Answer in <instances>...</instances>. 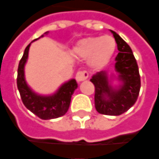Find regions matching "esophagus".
Here are the masks:
<instances>
[{
	"instance_id": "1",
	"label": "esophagus",
	"mask_w": 159,
	"mask_h": 159,
	"mask_svg": "<svg viewBox=\"0 0 159 159\" xmlns=\"http://www.w3.org/2000/svg\"><path fill=\"white\" fill-rule=\"evenodd\" d=\"M89 76V74L86 72V71H79L77 74H76V76H75V79L76 80L79 82L83 81L86 80Z\"/></svg>"
}]
</instances>
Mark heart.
Returning a JSON list of instances; mask_svg holds the SVG:
<instances>
[{"mask_svg": "<svg viewBox=\"0 0 159 159\" xmlns=\"http://www.w3.org/2000/svg\"><path fill=\"white\" fill-rule=\"evenodd\" d=\"M116 43L113 37L96 36L82 39L74 48L76 55L82 58H88L92 67L99 68L105 66L113 56Z\"/></svg>", "mask_w": 159, "mask_h": 159, "instance_id": "obj_1", "label": "heart"}]
</instances>
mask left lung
<instances>
[{
    "label": "left lung",
    "mask_w": 159,
    "mask_h": 159,
    "mask_svg": "<svg viewBox=\"0 0 159 159\" xmlns=\"http://www.w3.org/2000/svg\"><path fill=\"white\" fill-rule=\"evenodd\" d=\"M118 54L116 57V71L121 85L114 89L105 72L97 73L90 80L95 86L94 102L97 111L107 116H120L128 111L137 101L140 90L139 67L131 48L115 31Z\"/></svg>",
    "instance_id": "1"
}]
</instances>
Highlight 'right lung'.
<instances>
[{
	"mask_svg": "<svg viewBox=\"0 0 159 159\" xmlns=\"http://www.w3.org/2000/svg\"><path fill=\"white\" fill-rule=\"evenodd\" d=\"M30 45L31 43L25 48L23 56L20 61L17 76V86L24 105L43 120L62 116L68 110L72 95L78 87L77 82L75 80H71L63 84L55 94L51 96H40L32 92L26 84L24 75V67L27 61Z\"/></svg>",
	"mask_w": 159,
	"mask_h": 159,
	"instance_id": "obj_1",
	"label": "right lung"
}]
</instances>
